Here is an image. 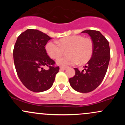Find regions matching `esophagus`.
Returning <instances> with one entry per match:
<instances>
[{"label":"esophagus","mask_w":125,"mask_h":125,"mask_svg":"<svg viewBox=\"0 0 125 125\" xmlns=\"http://www.w3.org/2000/svg\"><path fill=\"white\" fill-rule=\"evenodd\" d=\"M66 69V67H62V66H61V67L60 68V70H65Z\"/></svg>","instance_id":"1"}]
</instances>
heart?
<instances>
[{
	"instance_id": "b5f03b06",
	"label": "heart",
	"mask_w": 125,
	"mask_h": 125,
	"mask_svg": "<svg viewBox=\"0 0 125 125\" xmlns=\"http://www.w3.org/2000/svg\"><path fill=\"white\" fill-rule=\"evenodd\" d=\"M48 55L53 59L60 57L64 51L68 50V56L60 57L57 60L60 66L74 65L79 63L85 64L93 55L94 45L89 38H84L80 35H74L59 39L58 43L50 42L45 46Z\"/></svg>"
}]
</instances>
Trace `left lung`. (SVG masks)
<instances>
[{
	"instance_id": "left-lung-1",
	"label": "left lung",
	"mask_w": 125,
	"mask_h": 125,
	"mask_svg": "<svg viewBox=\"0 0 125 125\" xmlns=\"http://www.w3.org/2000/svg\"><path fill=\"white\" fill-rule=\"evenodd\" d=\"M94 45L93 55L85 69L80 71L74 68L75 74L70 78V85L79 93H89L97 88L104 79L110 60L109 42L99 31L86 30Z\"/></svg>"
}]
</instances>
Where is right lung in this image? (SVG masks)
I'll return each instance as SVG.
<instances>
[{
  "label": "right lung",
  "mask_w": 125,
  "mask_h": 125,
  "mask_svg": "<svg viewBox=\"0 0 125 125\" xmlns=\"http://www.w3.org/2000/svg\"><path fill=\"white\" fill-rule=\"evenodd\" d=\"M50 39L42 31L28 29L21 33L15 43L13 58L16 72L24 86L31 91L40 93L50 89L59 71L45 50ZM46 66L48 70L43 69Z\"/></svg>",
  "instance_id": "right-lung-1"
}]
</instances>
